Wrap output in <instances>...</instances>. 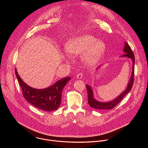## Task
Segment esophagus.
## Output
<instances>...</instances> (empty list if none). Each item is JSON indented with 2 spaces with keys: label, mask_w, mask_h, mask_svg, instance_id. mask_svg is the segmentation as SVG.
Listing matches in <instances>:
<instances>
[{
  "label": "esophagus",
  "mask_w": 148,
  "mask_h": 148,
  "mask_svg": "<svg viewBox=\"0 0 148 148\" xmlns=\"http://www.w3.org/2000/svg\"><path fill=\"white\" fill-rule=\"evenodd\" d=\"M84 75L82 73H79L78 74H77V78H78V79H81L82 77H83Z\"/></svg>",
  "instance_id": "1"
}]
</instances>
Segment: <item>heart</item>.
<instances>
[{"instance_id":"1","label":"heart","mask_w":148,"mask_h":148,"mask_svg":"<svg viewBox=\"0 0 148 148\" xmlns=\"http://www.w3.org/2000/svg\"><path fill=\"white\" fill-rule=\"evenodd\" d=\"M66 51L71 55L84 53L82 59L87 66H93L101 59L105 51L102 41L90 34H83L70 39L65 46Z\"/></svg>"}]
</instances>
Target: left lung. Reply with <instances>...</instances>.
Segmentation results:
<instances>
[{"instance_id":"8db88e82","label":"left lung","mask_w":148,"mask_h":148,"mask_svg":"<svg viewBox=\"0 0 148 148\" xmlns=\"http://www.w3.org/2000/svg\"><path fill=\"white\" fill-rule=\"evenodd\" d=\"M123 51L125 53V54L122 55L121 57H128L130 58L132 60V63H133V66H132V74L131 76V78L129 81V82L128 84V86L127 88H126V90L122 92L118 97H116L115 99H114L112 101H109V102H99L98 101H97L94 98V94H93V91L91 88V87L86 84V87L87 89V94H88V104L90 105V107L97 109V110H111L114 108L116 105L121 102V101L123 99V98L126 95V94H127L131 90L132 86H133V84L134 81V67H135V57L133 51H132L131 48L129 46V45L126 43V42H125V47L123 49ZM99 66L97 69L100 67Z\"/></svg>"}]
</instances>
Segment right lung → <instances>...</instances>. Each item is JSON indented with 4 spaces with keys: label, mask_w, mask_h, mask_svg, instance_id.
I'll return each mask as SVG.
<instances>
[{
    "label": "right lung",
    "mask_w": 148,
    "mask_h": 148,
    "mask_svg": "<svg viewBox=\"0 0 148 148\" xmlns=\"http://www.w3.org/2000/svg\"><path fill=\"white\" fill-rule=\"evenodd\" d=\"M15 73L25 99L35 107L46 111H53L60 106L62 89L70 80V77L63 78L45 89L33 88L22 79L15 69Z\"/></svg>",
    "instance_id": "right-lung-1"
}]
</instances>
